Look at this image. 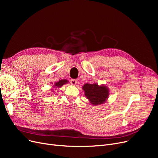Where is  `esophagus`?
<instances>
[{
  "label": "esophagus",
  "instance_id": "obj_1",
  "mask_svg": "<svg viewBox=\"0 0 158 158\" xmlns=\"http://www.w3.org/2000/svg\"><path fill=\"white\" fill-rule=\"evenodd\" d=\"M77 80H76V79H71L70 80V83H71V84L72 85H76V84H77Z\"/></svg>",
  "mask_w": 158,
  "mask_h": 158
}]
</instances>
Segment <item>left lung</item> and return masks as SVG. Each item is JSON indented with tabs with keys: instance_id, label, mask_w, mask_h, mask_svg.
<instances>
[{
	"instance_id": "obj_1",
	"label": "left lung",
	"mask_w": 158,
	"mask_h": 158,
	"mask_svg": "<svg viewBox=\"0 0 158 158\" xmlns=\"http://www.w3.org/2000/svg\"><path fill=\"white\" fill-rule=\"evenodd\" d=\"M82 89L85 96L94 106L103 103L109 96L108 88L104 85L99 86L96 84H85Z\"/></svg>"
}]
</instances>
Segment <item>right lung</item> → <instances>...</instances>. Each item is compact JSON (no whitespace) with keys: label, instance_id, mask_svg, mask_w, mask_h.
<instances>
[{"label":"right lung","instance_id":"right-lung-1","mask_svg":"<svg viewBox=\"0 0 158 158\" xmlns=\"http://www.w3.org/2000/svg\"><path fill=\"white\" fill-rule=\"evenodd\" d=\"M67 82H69L68 80H59L58 82H56L55 84V85H53V87H56V88L58 87V88H59V87H61L62 85H63L64 84H66Z\"/></svg>","mask_w":158,"mask_h":158}]
</instances>
